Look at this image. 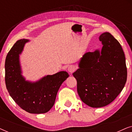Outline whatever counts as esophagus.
Here are the masks:
<instances>
[{
    "instance_id": "34e87169",
    "label": "esophagus",
    "mask_w": 132,
    "mask_h": 132,
    "mask_svg": "<svg viewBox=\"0 0 132 132\" xmlns=\"http://www.w3.org/2000/svg\"><path fill=\"white\" fill-rule=\"evenodd\" d=\"M75 69H76L74 65H70V66H68V71L70 73H73V72L75 71Z\"/></svg>"
}]
</instances>
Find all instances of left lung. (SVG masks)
Listing matches in <instances>:
<instances>
[{
    "instance_id": "obj_1",
    "label": "left lung",
    "mask_w": 132,
    "mask_h": 132,
    "mask_svg": "<svg viewBox=\"0 0 132 132\" xmlns=\"http://www.w3.org/2000/svg\"><path fill=\"white\" fill-rule=\"evenodd\" d=\"M101 52H86L73 73L77 90L84 103L92 108H101L116 98L127 80V67L120 43L109 32L100 37Z\"/></svg>"
}]
</instances>
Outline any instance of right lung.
Listing matches in <instances>:
<instances>
[{"label": "right lung", "instance_id": "right-lung-1", "mask_svg": "<svg viewBox=\"0 0 132 132\" xmlns=\"http://www.w3.org/2000/svg\"><path fill=\"white\" fill-rule=\"evenodd\" d=\"M28 39L18 40L5 59V84L10 96L21 109L30 113L47 112L55 104L61 84L69 76L66 71L47 75L36 82L26 81L21 75L19 55Z\"/></svg>", "mask_w": 132, "mask_h": 132}]
</instances>
